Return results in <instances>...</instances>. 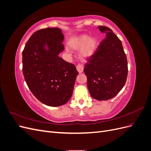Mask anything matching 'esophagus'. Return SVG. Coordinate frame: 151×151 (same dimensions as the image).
Instances as JSON below:
<instances>
[{
    "mask_svg": "<svg viewBox=\"0 0 151 151\" xmlns=\"http://www.w3.org/2000/svg\"><path fill=\"white\" fill-rule=\"evenodd\" d=\"M76 68H77V71H78L79 73H82V72H83V69H84V68H83V65L78 64V65H77Z\"/></svg>",
    "mask_w": 151,
    "mask_h": 151,
    "instance_id": "34e87169",
    "label": "esophagus"
}]
</instances>
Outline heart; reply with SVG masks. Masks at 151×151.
<instances>
[{
    "instance_id": "1",
    "label": "heart",
    "mask_w": 151,
    "mask_h": 151,
    "mask_svg": "<svg viewBox=\"0 0 151 151\" xmlns=\"http://www.w3.org/2000/svg\"><path fill=\"white\" fill-rule=\"evenodd\" d=\"M73 50L81 49L79 56L83 60L92 57L98 47V41L95 38H90L88 35H83L73 39L69 43Z\"/></svg>"
}]
</instances>
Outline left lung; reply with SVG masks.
Wrapping results in <instances>:
<instances>
[{
  "label": "left lung",
  "instance_id": "1",
  "mask_svg": "<svg viewBox=\"0 0 151 151\" xmlns=\"http://www.w3.org/2000/svg\"><path fill=\"white\" fill-rule=\"evenodd\" d=\"M98 28L106 34L93 55L84 65L91 97L98 101L111 99L124 86L128 74L126 54L120 40L106 26Z\"/></svg>",
  "mask_w": 151,
  "mask_h": 151
}]
</instances>
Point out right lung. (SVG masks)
<instances>
[{
    "instance_id": "1",
    "label": "right lung",
    "mask_w": 151,
    "mask_h": 151,
    "mask_svg": "<svg viewBox=\"0 0 151 151\" xmlns=\"http://www.w3.org/2000/svg\"><path fill=\"white\" fill-rule=\"evenodd\" d=\"M62 30L47 28L36 31L22 51V72L29 89L40 102L59 106L70 99L76 77V66L58 55L64 47Z\"/></svg>"
}]
</instances>
